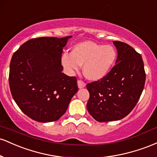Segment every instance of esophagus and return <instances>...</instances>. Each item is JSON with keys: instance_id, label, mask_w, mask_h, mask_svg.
<instances>
[{"instance_id": "1", "label": "esophagus", "mask_w": 157, "mask_h": 157, "mask_svg": "<svg viewBox=\"0 0 157 157\" xmlns=\"http://www.w3.org/2000/svg\"><path fill=\"white\" fill-rule=\"evenodd\" d=\"M77 86H78L79 89H82L86 86V83L82 80H78L77 81Z\"/></svg>"}]
</instances>
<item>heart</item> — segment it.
I'll return each mask as SVG.
<instances>
[{"label": "heart", "instance_id": "1", "mask_svg": "<svg viewBox=\"0 0 157 157\" xmlns=\"http://www.w3.org/2000/svg\"><path fill=\"white\" fill-rule=\"evenodd\" d=\"M117 53L110 45L86 40L73 46L71 54L61 57V63L68 73L79 71L83 65L85 77L90 80H99L109 73L116 60Z\"/></svg>", "mask_w": 157, "mask_h": 157}]
</instances>
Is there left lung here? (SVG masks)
Listing matches in <instances>:
<instances>
[{
	"label": "left lung",
	"instance_id": "left-lung-1",
	"mask_svg": "<svg viewBox=\"0 0 157 157\" xmlns=\"http://www.w3.org/2000/svg\"><path fill=\"white\" fill-rule=\"evenodd\" d=\"M117 50L116 64L101 80L88 83L87 109L98 122L119 120L127 116L143 91L145 72L142 56L128 44L113 41Z\"/></svg>",
	"mask_w": 157,
	"mask_h": 157
}]
</instances>
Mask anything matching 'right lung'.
<instances>
[{
  "mask_svg": "<svg viewBox=\"0 0 157 157\" xmlns=\"http://www.w3.org/2000/svg\"><path fill=\"white\" fill-rule=\"evenodd\" d=\"M71 37L29 40L12 55L11 93L21 111L35 121L59 120L78 91L76 77L62 72L63 48Z\"/></svg>",
  "mask_w": 157,
  "mask_h": 157,
  "instance_id": "right-lung-1",
  "label": "right lung"
}]
</instances>
